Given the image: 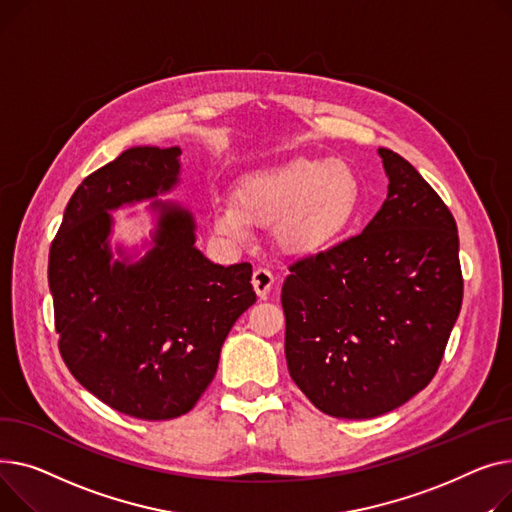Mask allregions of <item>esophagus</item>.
I'll return each instance as SVG.
<instances>
[{"mask_svg": "<svg viewBox=\"0 0 512 512\" xmlns=\"http://www.w3.org/2000/svg\"><path fill=\"white\" fill-rule=\"evenodd\" d=\"M273 283H275V275L270 273L268 268H256L254 270V275H252V285H254V291L258 293V297L260 299H264L266 295H268V291H270V287H273Z\"/></svg>", "mask_w": 512, "mask_h": 512, "instance_id": "1", "label": "esophagus"}]
</instances>
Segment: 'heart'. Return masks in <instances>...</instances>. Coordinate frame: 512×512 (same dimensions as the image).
Here are the masks:
<instances>
[{"mask_svg":"<svg viewBox=\"0 0 512 512\" xmlns=\"http://www.w3.org/2000/svg\"><path fill=\"white\" fill-rule=\"evenodd\" d=\"M362 206V182L341 159L297 157L239 179L235 200L215 208L223 233L246 237L252 223H275V239L287 254H316L333 246Z\"/></svg>","mask_w":512,"mask_h":512,"instance_id":"obj_1","label":"heart"}]
</instances>
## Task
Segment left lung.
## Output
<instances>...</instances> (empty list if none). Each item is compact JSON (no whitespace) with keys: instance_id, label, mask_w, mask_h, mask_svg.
Wrapping results in <instances>:
<instances>
[{"instance_id":"left-lung-1","label":"left lung","mask_w":512,"mask_h":512,"mask_svg":"<svg viewBox=\"0 0 512 512\" xmlns=\"http://www.w3.org/2000/svg\"><path fill=\"white\" fill-rule=\"evenodd\" d=\"M388 194L364 233L289 264L285 357L326 415L368 419L436 376L463 302L455 217L417 169L378 148Z\"/></svg>"}]
</instances>
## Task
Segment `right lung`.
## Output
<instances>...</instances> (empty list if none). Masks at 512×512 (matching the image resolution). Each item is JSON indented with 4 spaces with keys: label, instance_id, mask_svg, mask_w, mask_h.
Returning a JSON list of instances; mask_svg holds the SVG:
<instances>
[{
    "label": "right lung",
    "instance_id": "obj_1",
    "mask_svg": "<svg viewBox=\"0 0 512 512\" xmlns=\"http://www.w3.org/2000/svg\"><path fill=\"white\" fill-rule=\"evenodd\" d=\"M177 146H136L72 194L49 250L59 353L111 409L148 422L188 413L213 382L221 345L254 302L252 264L221 266L194 248L188 210H161L155 248L111 262L113 210L177 184Z\"/></svg>",
    "mask_w": 512,
    "mask_h": 512
}]
</instances>
